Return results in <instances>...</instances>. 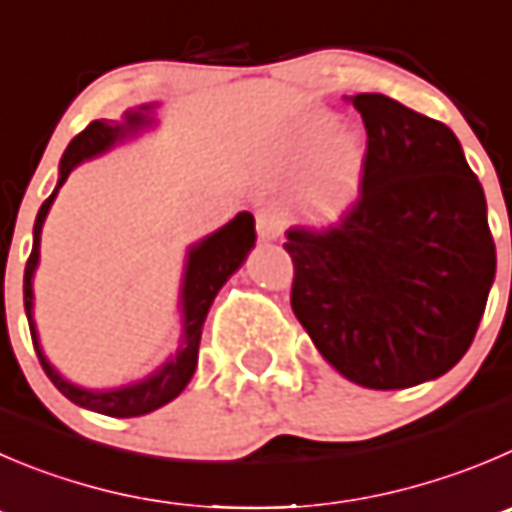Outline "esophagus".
<instances>
[{
	"instance_id": "1",
	"label": "esophagus",
	"mask_w": 512,
	"mask_h": 512,
	"mask_svg": "<svg viewBox=\"0 0 512 512\" xmlns=\"http://www.w3.org/2000/svg\"><path fill=\"white\" fill-rule=\"evenodd\" d=\"M256 233L261 241H276L281 236V218L271 211H261L256 216Z\"/></svg>"
}]
</instances>
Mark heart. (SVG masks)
Here are the masks:
<instances>
[{
	"instance_id": "heart-1",
	"label": "heart",
	"mask_w": 512,
	"mask_h": 512,
	"mask_svg": "<svg viewBox=\"0 0 512 512\" xmlns=\"http://www.w3.org/2000/svg\"><path fill=\"white\" fill-rule=\"evenodd\" d=\"M286 165H306L296 188V213L309 223L334 221L362 186L367 140L354 125L334 123L332 113L314 110L296 123L286 145Z\"/></svg>"
}]
</instances>
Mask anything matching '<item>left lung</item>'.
Listing matches in <instances>:
<instances>
[{
    "instance_id": "obj_1",
    "label": "left lung",
    "mask_w": 512,
    "mask_h": 512,
    "mask_svg": "<svg viewBox=\"0 0 512 512\" xmlns=\"http://www.w3.org/2000/svg\"><path fill=\"white\" fill-rule=\"evenodd\" d=\"M367 128L362 196L329 228H289L291 309L321 357L367 389L450 372L495 281L488 203L447 125L379 92L349 97Z\"/></svg>"
}]
</instances>
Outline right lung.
Masks as SVG:
<instances>
[{
  "label": "right lung",
  "mask_w": 512,
  "mask_h": 512,
  "mask_svg": "<svg viewBox=\"0 0 512 512\" xmlns=\"http://www.w3.org/2000/svg\"><path fill=\"white\" fill-rule=\"evenodd\" d=\"M158 102H145V105H135L125 110L118 120H92L80 135L70 140L67 150L62 153L60 160V178L52 191V196L42 203L37 221H34V241L32 253L27 259V269H24V311H27L29 332H32L34 352L40 357L42 369L47 377L52 379L57 389L65 394L70 402L85 407V410L100 412L107 417H140L148 412L158 410V407L168 405L178 397L183 389L191 382L193 372L198 364V344H201L203 321H206L208 309H211L213 299L221 291V286L241 269L246 261L248 251L256 243V228H253V216L248 211L238 213L233 221L226 226L213 231L211 236L201 238V241L191 243L186 248V261H183V276H180V291H178V314H180V337L175 352L160 364L155 372L148 377L138 379V382L120 384V387H82V384L67 379L50 359L45 357L40 344V334H37V324H34V271L40 264V238L45 218L50 213L52 203H55L57 193L65 186L67 175L85 160L97 158V155L113 150L115 145L133 140L143 135L145 130L153 128L158 123Z\"/></svg>",
  "instance_id": "right-lung-1"
}]
</instances>
